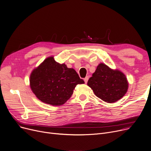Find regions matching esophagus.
<instances>
[{"label":"esophagus","instance_id":"34e87169","mask_svg":"<svg viewBox=\"0 0 151 151\" xmlns=\"http://www.w3.org/2000/svg\"><path fill=\"white\" fill-rule=\"evenodd\" d=\"M88 80V76H86V77L84 78V82H85L86 84L87 83Z\"/></svg>","mask_w":151,"mask_h":151}]
</instances>
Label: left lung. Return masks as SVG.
Returning <instances> with one entry per match:
<instances>
[{"label": "left lung", "mask_w": 151, "mask_h": 151, "mask_svg": "<svg viewBox=\"0 0 151 151\" xmlns=\"http://www.w3.org/2000/svg\"><path fill=\"white\" fill-rule=\"evenodd\" d=\"M95 95L103 101L112 103L127 93L129 83L126 75L118 69L100 63L87 82Z\"/></svg>", "instance_id": "obj_1"}]
</instances>
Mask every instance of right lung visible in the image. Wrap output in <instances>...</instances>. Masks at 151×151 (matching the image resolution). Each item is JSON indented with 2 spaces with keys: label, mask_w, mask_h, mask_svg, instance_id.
I'll use <instances>...</instances> for the list:
<instances>
[{
  "label": "right lung",
  "mask_w": 151,
  "mask_h": 151,
  "mask_svg": "<svg viewBox=\"0 0 151 151\" xmlns=\"http://www.w3.org/2000/svg\"><path fill=\"white\" fill-rule=\"evenodd\" d=\"M84 83L73 68L56 62L53 56L46 58L29 76L33 93L42 102L52 106L64 104L72 95L76 85Z\"/></svg>",
  "instance_id": "obj_1"
}]
</instances>
